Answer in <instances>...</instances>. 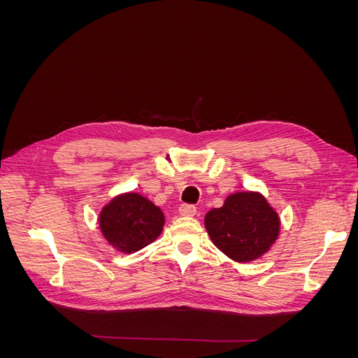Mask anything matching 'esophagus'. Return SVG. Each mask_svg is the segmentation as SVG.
<instances>
[{"label": "esophagus", "mask_w": 358, "mask_h": 358, "mask_svg": "<svg viewBox=\"0 0 358 358\" xmlns=\"http://www.w3.org/2000/svg\"><path fill=\"white\" fill-rule=\"evenodd\" d=\"M196 212H197L196 206H192V204H182L179 208V213L182 216H194L196 215Z\"/></svg>", "instance_id": "obj_1"}]
</instances>
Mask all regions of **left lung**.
<instances>
[{
    "label": "left lung",
    "mask_w": 358,
    "mask_h": 358,
    "mask_svg": "<svg viewBox=\"0 0 358 358\" xmlns=\"http://www.w3.org/2000/svg\"><path fill=\"white\" fill-rule=\"evenodd\" d=\"M204 227L221 252L237 263H249L272 248L280 221L264 196L245 191L231 194L222 208L206 213Z\"/></svg>",
    "instance_id": "8db88e82"
}]
</instances>
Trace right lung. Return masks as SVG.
<instances>
[{
    "label": "right lung",
    "instance_id": "add662e5",
    "mask_svg": "<svg viewBox=\"0 0 358 358\" xmlns=\"http://www.w3.org/2000/svg\"><path fill=\"white\" fill-rule=\"evenodd\" d=\"M164 213L137 192L119 194L100 212L104 239L124 254H133L152 243L164 227Z\"/></svg>",
    "mask_w": 358,
    "mask_h": 358
}]
</instances>
